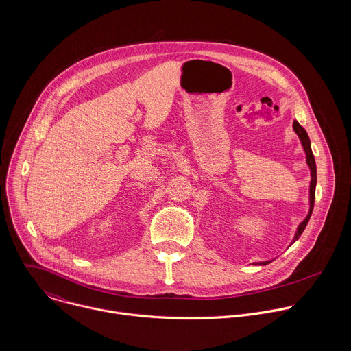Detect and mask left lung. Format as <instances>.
Returning a JSON list of instances; mask_svg holds the SVG:
<instances>
[{
    "instance_id": "8db88e82",
    "label": "left lung",
    "mask_w": 351,
    "mask_h": 351,
    "mask_svg": "<svg viewBox=\"0 0 351 351\" xmlns=\"http://www.w3.org/2000/svg\"><path fill=\"white\" fill-rule=\"evenodd\" d=\"M293 130L295 132V134L298 136L300 141H302V145H303V149L306 153V162L310 168V172H311V180H310V210H308V214L307 217L304 218V221L300 223L297 226V230L294 233V237H293V241L290 244H293L300 236H302V233L304 232L310 218H311V214H313V210H314V202H315V186H317V165H315V158H314V154H313V149H311V141H310V137L306 132V129L300 125L297 121L293 122ZM272 263V260H268V261H260V263H254V265H267Z\"/></svg>"
}]
</instances>
